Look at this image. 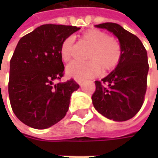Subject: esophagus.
Wrapping results in <instances>:
<instances>
[{"mask_svg":"<svg viewBox=\"0 0 158 158\" xmlns=\"http://www.w3.org/2000/svg\"><path fill=\"white\" fill-rule=\"evenodd\" d=\"M74 80H75L76 83H78L79 85H80V84L83 82V80H84V79H80V78H74Z\"/></svg>","mask_w":158,"mask_h":158,"instance_id":"esophagus-1","label":"esophagus"}]
</instances>
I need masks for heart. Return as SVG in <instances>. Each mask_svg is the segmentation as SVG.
<instances>
[{"label":"heart","mask_w":158,"mask_h":158,"mask_svg":"<svg viewBox=\"0 0 158 158\" xmlns=\"http://www.w3.org/2000/svg\"><path fill=\"white\" fill-rule=\"evenodd\" d=\"M83 41L90 45L87 62H73L67 67V73L74 78H93L100 73L112 71L118 65L122 56L119 42L99 29H89L83 34ZM75 38L67 37L61 45L60 55L62 61L69 62L73 56Z\"/></svg>","instance_id":"heart-1"}]
</instances>
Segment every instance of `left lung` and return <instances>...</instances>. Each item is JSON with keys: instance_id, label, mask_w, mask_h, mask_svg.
Here are the masks:
<instances>
[{"instance_id": "8db88e82", "label": "left lung", "mask_w": 158, "mask_h": 158, "mask_svg": "<svg viewBox=\"0 0 158 158\" xmlns=\"http://www.w3.org/2000/svg\"><path fill=\"white\" fill-rule=\"evenodd\" d=\"M96 27L107 29L118 37L122 56L115 70L102 81H95L93 105L108 119L118 122L129 120L144 102L149 70L147 52L137 36L118 23H104Z\"/></svg>"}]
</instances>
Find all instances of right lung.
<instances>
[{
	"label": "right lung",
	"mask_w": 158,
	"mask_h": 158,
	"mask_svg": "<svg viewBox=\"0 0 158 158\" xmlns=\"http://www.w3.org/2000/svg\"><path fill=\"white\" fill-rule=\"evenodd\" d=\"M79 29L44 24L18 43L10 61L9 99L14 114L26 125L47 129L65 117L71 95L79 85L73 79L53 82L64 74L62 41Z\"/></svg>",
	"instance_id": "add662e5"
}]
</instances>
